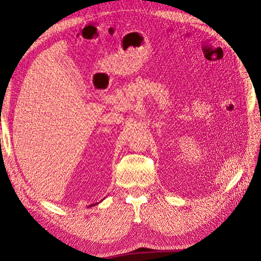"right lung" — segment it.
I'll return each mask as SVG.
<instances>
[{"instance_id": "1", "label": "right lung", "mask_w": 261, "mask_h": 261, "mask_svg": "<svg viewBox=\"0 0 261 261\" xmlns=\"http://www.w3.org/2000/svg\"><path fill=\"white\" fill-rule=\"evenodd\" d=\"M94 205H96V204H94Z\"/></svg>"}]
</instances>
